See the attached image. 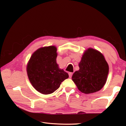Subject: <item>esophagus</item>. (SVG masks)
Returning a JSON list of instances; mask_svg holds the SVG:
<instances>
[{
  "label": "esophagus",
  "mask_w": 126,
  "mask_h": 126,
  "mask_svg": "<svg viewBox=\"0 0 126 126\" xmlns=\"http://www.w3.org/2000/svg\"><path fill=\"white\" fill-rule=\"evenodd\" d=\"M68 74H69V78H71L72 75H73V73H72V72H69V73H68Z\"/></svg>",
  "instance_id": "obj_1"
}]
</instances>
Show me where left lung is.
I'll list each match as a JSON object with an SVG mask.
<instances>
[{"label":"left lung","instance_id":"1","mask_svg":"<svg viewBox=\"0 0 126 126\" xmlns=\"http://www.w3.org/2000/svg\"><path fill=\"white\" fill-rule=\"evenodd\" d=\"M79 71L72 76V80L81 92H96L105 84L109 71L108 63L101 53L89 48L79 63Z\"/></svg>","mask_w":126,"mask_h":126}]
</instances>
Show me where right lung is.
<instances>
[{
	"label": "right lung",
	"instance_id": "right-lung-1",
	"mask_svg": "<svg viewBox=\"0 0 126 126\" xmlns=\"http://www.w3.org/2000/svg\"><path fill=\"white\" fill-rule=\"evenodd\" d=\"M57 48L49 46L38 49L32 55L27 71L29 79L36 90L44 94L52 93L69 77L56 62Z\"/></svg>",
	"mask_w": 126,
	"mask_h": 126
}]
</instances>
